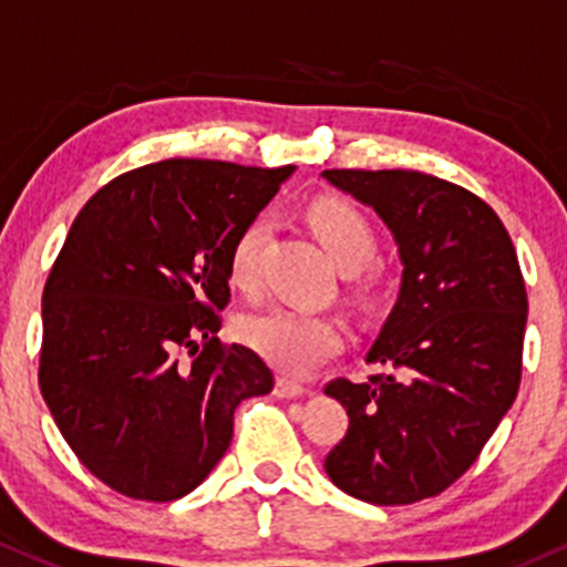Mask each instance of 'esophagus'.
Segmentation results:
<instances>
[{
	"mask_svg": "<svg viewBox=\"0 0 567 567\" xmlns=\"http://www.w3.org/2000/svg\"><path fill=\"white\" fill-rule=\"evenodd\" d=\"M276 394L278 398H300V394H306V386H302L300 381H291V379H286V375H278Z\"/></svg>",
	"mask_w": 567,
	"mask_h": 567,
	"instance_id": "obj_1",
	"label": "esophagus"
}]
</instances>
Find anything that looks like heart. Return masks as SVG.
I'll use <instances>...</instances> for the list:
<instances>
[{
  "instance_id": "obj_1",
  "label": "heart",
  "mask_w": 567,
  "mask_h": 567,
  "mask_svg": "<svg viewBox=\"0 0 567 567\" xmlns=\"http://www.w3.org/2000/svg\"><path fill=\"white\" fill-rule=\"evenodd\" d=\"M308 224L343 272L362 270L379 251V237L370 218L343 199H319L310 205ZM267 235L270 218L257 216L237 233L229 246V281L240 291H254L259 286L261 248ZM237 334L267 362L295 375L308 373L343 349V324L334 316L289 306H270L243 316Z\"/></svg>"
}]
</instances>
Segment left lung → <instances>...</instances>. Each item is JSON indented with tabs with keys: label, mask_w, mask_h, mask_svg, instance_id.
<instances>
[{
	"label": "left lung",
	"mask_w": 567,
	"mask_h": 567,
	"mask_svg": "<svg viewBox=\"0 0 567 567\" xmlns=\"http://www.w3.org/2000/svg\"><path fill=\"white\" fill-rule=\"evenodd\" d=\"M392 229L398 302L368 364L386 373L324 386L349 413L327 454L338 489L408 505L452 486L497 430L522 381L527 291L497 213L467 188L416 169H324Z\"/></svg>",
	"instance_id": "left-lung-1"
}]
</instances>
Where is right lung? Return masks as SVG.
I'll return each instance as SVG.
<instances>
[{
    "instance_id": "add662e5",
    "label": "right lung",
    "mask_w": 567,
    "mask_h": 567,
    "mask_svg": "<svg viewBox=\"0 0 567 567\" xmlns=\"http://www.w3.org/2000/svg\"><path fill=\"white\" fill-rule=\"evenodd\" d=\"M295 167L164 159L83 205L42 291L40 392L78 460L132 501L208 478L272 370L216 338L229 246Z\"/></svg>"
}]
</instances>
